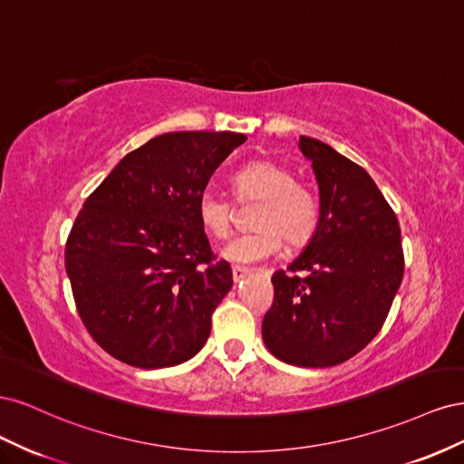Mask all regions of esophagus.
<instances>
[{
  "label": "esophagus",
  "mask_w": 464,
  "mask_h": 464,
  "mask_svg": "<svg viewBox=\"0 0 464 464\" xmlns=\"http://www.w3.org/2000/svg\"><path fill=\"white\" fill-rule=\"evenodd\" d=\"M249 275V269H246V266H232V276H234V283H240V280H244L246 276Z\"/></svg>",
  "instance_id": "esophagus-1"
}]
</instances>
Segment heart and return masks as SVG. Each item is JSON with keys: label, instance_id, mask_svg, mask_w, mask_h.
Listing matches in <instances>:
<instances>
[{"label": "heart", "instance_id": "heart-1", "mask_svg": "<svg viewBox=\"0 0 464 464\" xmlns=\"http://www.w3.org/2000/svg\"><path fill=\"white\" fill-rule=\"evenodd\" d=\"M237 201H257L251 217L256 230L232 237L220 256L237 265H254L273 257L283 246H304L312 240L319 224L315 195L296 184L288 168L271 160H254L232 176ZM201 228L215 240L232 230V205L215 189L201 191L198 199Z\"/></svg>", "mask_w": 464, "mask_h": 464}]
</instances>
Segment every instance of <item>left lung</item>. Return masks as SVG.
Wrapping results in <instances>:
<instances>
[{"label":"left lung","instance_id":"left-lung-1","mask_svg":"<svg viewBox=\"0 0 464 464\" xmlns=\"http://www.w3.org/2000/svg\"><path fill=\"white\" fill-rule=\"evenodd\" d=\"M319 188V224L288 271L273 275L263 317L269 353L298 368H329L358 354L382 329L404 273L401 228L362 166L300 137Z\"/></svg>","mask_w":464,"mask_h":464}]
</instances>
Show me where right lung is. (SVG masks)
Returning <instances> with one entry per match:
<instances>
[{"mask_svg":"<svg viewBox=\"0 0 464 464\" xmlns=\"http://www.w3.org/2000/svg\"><path fill=\"white\" fill-rule=\"evenodd\" d=\"M232 131H174L131 150L82 205L65 246L77 312L110 356L157 370L205 346L232 288L213 261L198 199L228 154Z\"/></svg>","mask_w":464,"mask_h":464,"instance_id":"add662e5","label":"right lung"}]
</instances>
